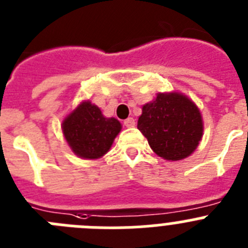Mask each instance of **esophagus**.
Segmentation results:
<instances>
[{
    "label": "esophagus",
    "instance_id": "obj_1",
    "mask_svg": "<svg viewBox=\"0 0 248 248\" xmlns=\"http://www.w3.org/2000/svg\"><path fill=\"white\" fill-rule=\"evenodd\" d=\"M124 125L126 128H133V126H135V120L133 118H128V119L124 120Z\"/></svg>",
    "mask_w": 248,
    "mask_h": 248
}]
</instances>
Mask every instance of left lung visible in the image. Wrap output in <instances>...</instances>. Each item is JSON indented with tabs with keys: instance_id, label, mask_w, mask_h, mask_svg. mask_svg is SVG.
<instances>
[{
	"instance_id": "obj_1",
	"label": "left lung",
	"mask_w": 248,
	"mask_h": 248,
	"mask_svg": "<svg viewBox=\"0 0 248 248\" xmlns=\"http://www.w3.org/2000/svg\"><path fill=\"white\" fill-rule=\"evenodd\" d=\"M138 129L155 154L169 161L191 155L201 141L202 117L194 102L183 93H159L143 107Z\"/></svg>"
}]
</instances>
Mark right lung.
Returning a JSON list of instances; mask_svg holds the SVG:
<instances>
[{
  "instance_id": "add662e5",
  "label": "right lung",
  "mask_w": 248,
  "mask_h": 248,
  "mask_svg": "<svg viewBox=\"0 0 248 248\" xmlns=\"http://www.w3.org/2000/svg\"><path fill=\"white\" fill-rule=\"evenodd\" d=\"M122 124L115 118H105L89 100L80 103L62 123L68 145L82 159H99L110 149Z\"/></svg>"
}]
</instances>
